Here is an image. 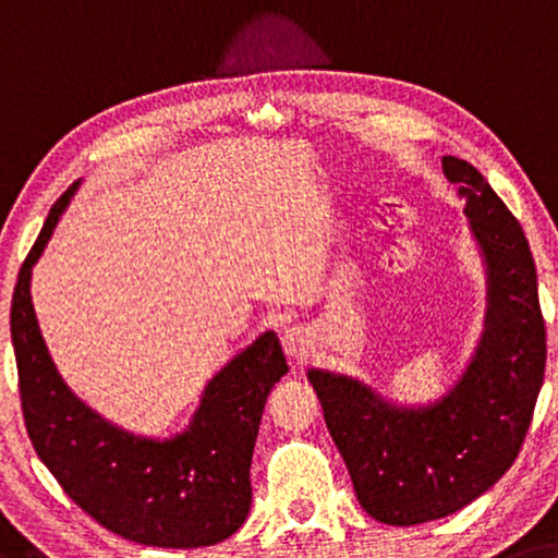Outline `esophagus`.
I'll return each instance as SVG.
<instances>
[{
  "mask_svg": "<svg viewBox=\"0 0 558 558\" xmlns=\"http://www.w3.org/2000/svg\"><path fill=\"white\" fill-rule=\"evenodd\" d=\"M311 332L305 330V327H290L282 335V348H286V355L293 357V360H303L307 355V350H311Z\"/></svg>",
  "mask_w": 558,
  "mask_h": 558,
  "instance_id": "1",
  "label": "esophagus"
}]
</instances>
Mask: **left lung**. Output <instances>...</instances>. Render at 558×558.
<instances>
[{"label": "left lung", "instance_id": "1", "mask_svg": "<svg viewBox=\"0 0 558 558\" xmlns=\"http://www.w3.org/2000/svg\"><path fill=\"white\" fill-rule=\"evenodd\" d=\"M486 265V317L470 367L441 400L400 407L348 375L307 369L362 509L392 526L454 514L521 452L546 367L536 265L519 220L484 175L441 158Z\"/></svg>", "mask_w": 558, "mask_h": 558}]
</instances>
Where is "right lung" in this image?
I'll use <instances>...</instances> for the list:
<instances>
[{
	"mask_svg": "<svg viewBox=\"0 0 558 558\" xmlns=\"http://www.w3.org/2000/svg\"><path fill=\"white\" fill-rule=\"evenodd\" d=\"M76 189L51 206L9 313L26 432L61 489L109 532L161 549L223 542L251 511L255 437L272 385L288 373L286 355L276 332H263L206 385L189 429L163 441L86 407L57 373L29 293L34 263Z\"/></svg>",
	"mask_w": 558,
	"mask_h": 558,
	"instance_id": "add662e5",
	"label": "right lung"
}]
</instances>
